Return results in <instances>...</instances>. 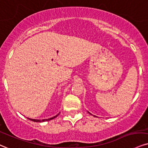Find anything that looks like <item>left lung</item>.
Instances as JSON below:
<instances>
[{
    "label": "left lung",
    "mask_w": 148,
    "mask_h": 148,
    "mask_svg": "<svg viewBox=\"0 0 148 148\" xmlns=\"http://www.w3.org/2000/svg\"><path fill=\"white\" fill-rule=\"evenodd\" d=\"M88 113H90V112H88Z\"/></svg>",
    "instance_id": "1"
}]
</instances>
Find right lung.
Returning a JSON list of instances; mask_svg holds the SVG:
<instances>
[{"instance_id":"add662e5","label":"right lung","mask_w":148,"mask_h":148,"mask_svg":"<svg viewBox=\"0 0 148 148\" xmlns=\"http://www.w3.org/2000/svg\"><path fill=\"white\" fill-rule=\"evenodd\" d=\"M59 114H58L57 115H56V116H53V117H51V118H49V119H42V120H40V119H30V118H27L28 119H29V120H31V121H36V122H42V121H49V120H51V119H54V118H56V117H57L58 116V115Z\"/></svg>"}]
</instances>
